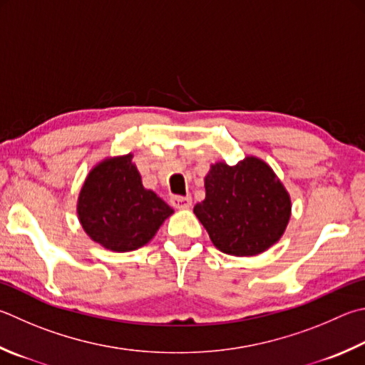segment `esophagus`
<instances>
[{
	"mask_svg": "<svg viewBox=\"0 0 365 365\" xmlns=\"http://www.w3.org/2000/svg\"><path fill=\"white\" fill-rule=\"evenodd\" d=\"M170 204L175 209H190L191 207V196H170Z\"/></svg>",
	"mask_w": 365,
	"mask_h": 365,
	"instance_id": "esophagus-1",
	"label": "esophagus"
}]
</instances>
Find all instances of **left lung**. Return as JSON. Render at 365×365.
I'll return each instance as SVG.
<instances>
[{
    "label": "left lung",
    "mask_w": 365,
    "mask_h": 365,
    "mask_svg": "<svg viewBox=\"0 0 365 365\" xmlns=\"http://www.w3.org/2000/svg\"><path fill=\"white\" fill-rule=\"evenodd\" d=\"M205 200L193 212L223 254H262L279 241L290 218V197L267 163L254 156L236 165L217 163L204 180Z\"/></svg>",
    "instance_id": "left-lung-1"
}]
</instances>
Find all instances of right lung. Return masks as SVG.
I'll return each mask as SVG.
<instances>
[{
  "label": "right lung",
  "mask_w": 365,
  "mask_h": 365,
  "mask_svg": "<svg viewBox=\"0 0 365 365\" xmlns=\"http://www.w3.org/2000/svg\"><path fill=\"white\" fill-rule=\"evenodd\" d=\"M172 212L160 196L143 188L132 155L97 164L78 197V217L86 233L115 252L145 246Z\"/></svg>",
  "instance_id": "right-lung-1"
}]
</instances>
